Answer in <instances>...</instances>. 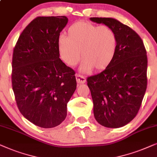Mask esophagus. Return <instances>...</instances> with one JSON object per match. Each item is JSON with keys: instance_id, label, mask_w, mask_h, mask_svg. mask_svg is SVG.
Here are the masks:
<instances>
[{"instance_id": "34e87169", "label": "esophagus", "mask_w": 157, "mask_h": 157, "mask_svg": "<svg viewBox=\"0 0 157 157\" xmlns=\"http://www.w3.org/2000/svg\"><path fill=\"white\" fill-rule=\"evenodd\" d=\"M76 80L79 84H84L86 82V79L80 75H76Z\"/></svg>"}]
</instances>
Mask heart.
Returning <instances> with one entry per match:
<instances>
[{"instance_id": "1", "label": "heart", "mask_w": 157, "mask_h": 157, "mask_svg": "<svg viewBox=\"0 0 157 157\" xmlns=\"http://www.w3.org/2000/svg\"><path fill=\"white\" fill-rule=\"evenodd\" d=\"M67 35L60 36L57 41L60 57L67 65L76 66L82 58L81 72L88 73L93 69L105 70L113 61L118 40L110 27L81 21L71 25Z\"/></svg>"}]
</instances>
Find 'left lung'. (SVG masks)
<instances>
[{"instance_id":"8db88e82","label":"left lung","mask_w":157,"mask_h":157,"mask_svg":"<svg viewBox=\"0 0 157 157\" xmlns=\"http://www.w3.org/2000/svg\"><path fill=\"white\" fill-rule=\"evenodd\" d=\"M116 33L118 47L111 64L87 77L95 120L107 128H120L131 122L141 107L147 86V55L138 33L112 18H90Z\"/></svg>"}]
</instances>
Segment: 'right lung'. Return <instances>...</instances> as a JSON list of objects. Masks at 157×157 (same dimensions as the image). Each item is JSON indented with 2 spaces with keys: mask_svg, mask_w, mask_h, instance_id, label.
<instances>
[{
  "mask_svg": "<svg viewBox=\"0 0 157 157\" xmlns=\"http://www.w3.org/2000/svg\"><path fill=\"white\" fill-rule=\"evenodd\" d=\"M66 16H39L21 33L12 59V87L27 120L41 128L58 126L77 87L75 72L60 59L57 41Z\"/></svg>",
  "mask_w": 157,
  "mask_h": 157,
  "instance_id": "add662e5",
  "label": "right lung"
}]
</instances>
